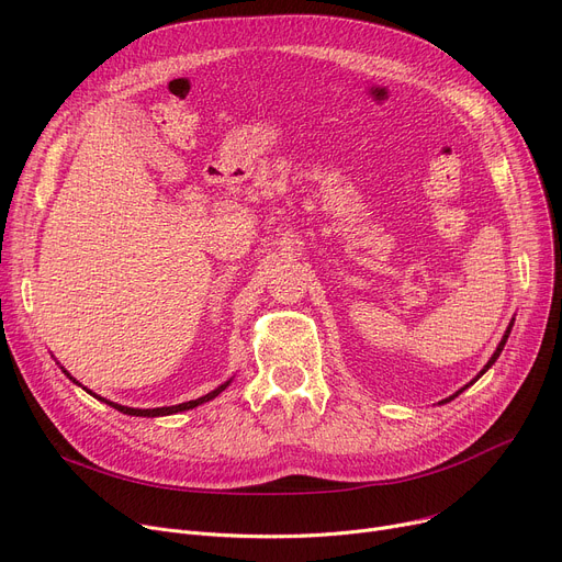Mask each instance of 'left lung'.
<instances>
[{"label": "left lung", "instance_id": "left-lung-1", "mask_svg": "<svg viewBox=\"0 0 562 562\" xmlns=\"http://www.w3.org/2000/svg\"><path fill=\"white\" fill-rule=\"evenodd\" d=\"M513 323H515V318H513V321H510V323H508V328H506V333H504V337H501V341H498V346H496V350H494V356H492V358H490V360H487V364H485V367H483V369H481V373H479V375H476V378H474V380H471V382H469V385H474V382H476V380H479V378H481V375H483V373H485V371H487V369H490V367H492V364H494V362H496V358H498V356H501V350H504V346H506V341H508V337H510V330H513ZM469 385H464V387H462V390H458V392H456V394H453V396H449V398H445V401H441V403H449V401H453V398H456V396H458V394H462V392H464V390H467V387H469Z\"/></svg>", "mask_w": 562, "mask_h": 562}]
</instances>
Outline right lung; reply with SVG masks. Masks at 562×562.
Returning a JSON list of instances; mask_svg holds the SVG:
<instances>
[{"label":"right lung","mask_w":562,"mask_h":562,"mask_svg":"<svg viewBox=\"0 0 562 562\" xmlns=\"http://www.w3.org/2000/svg\"><path fill=\"white\" fill-rule=\"evenodd\" d=\"M64 369V367H61ZM64 373L75 382V385H79V382L64 369ZM232 382V378L227 380V382H223V385H218L214 392H210V394H204V396H200V398H195V401H187V403H180V405H170V407H150V409H138V407H127V405H121V403H113V401H106V398H102V396H98V394H93V392H88L86 387V392L91 394V396H95L98 401H102V403H106V405H111L113 409H117V412H123V415H130V417H166V415H177V412H184V409H193V407H198V405H202V403H206V401H212V398H216L221 392H225V387L229 385Z\"/></svg>","instance_id":"add662e5"}]
</instances>
